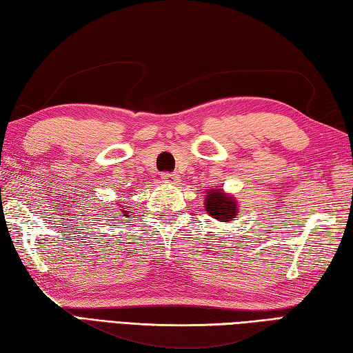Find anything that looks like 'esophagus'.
Returning a JSON list of instances; mask_svg holds the SVG:
<instances>
[{
    "label": "esophagus",
    "mask_w": 353,
    "mask_h": 353,
    "mask_svg": "<svg viewBox=\"0 0 353 353\" xmlns=\"http://www.w3.org/2000/svg\"><path fill=\"white\" fill-rule=\"evenodd\" d=\"M176 178V175L175 173H170V172H164V173H161V180L162 181H173Z\"/></svg>",
    "instance_id": "obj_1"
}]
</instances>
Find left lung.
<instances>
[{
  "instance_id": "obj_1",
  "label": "left lung",
  "mask_w": 353,
  "mask_h": 353,
  "mask_svg": "<svg viewBox=\"0 0 353 353\" xmlns=\"http://www.w3.org/2000/svg\"><path fill=\"white\" fill-rule=\"evenodd\" d=\"M205 207H207V211L214 219H219L221 222L232 221L236 216V202L233 200V197L221 192L219 189L208 192L207 200H205Z\"/></svg>"
}]
</instances>
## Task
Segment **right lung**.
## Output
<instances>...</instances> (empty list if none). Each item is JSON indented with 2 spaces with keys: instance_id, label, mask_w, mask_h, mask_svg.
<instances>
[{
  "instance_id": "add662e5",
  "label": "right lung",
  "mask_w": 353,
  "mask_h": 353,
  "mask_svg": "<svg viewBox=\"0 0 353 353\" xmlns=\"http://www.w3.org/2000/svg\"><path fill=\"white\" fill-rule=\"evenodd\" d=\"M120 208H123V207H120ZM123 211H124V210H123ZM124 213H126V214H128V211H124Z\"/></svg>"
}]
</instances>
